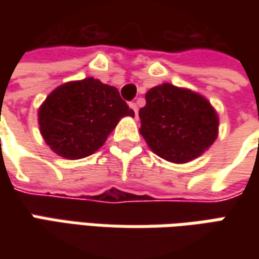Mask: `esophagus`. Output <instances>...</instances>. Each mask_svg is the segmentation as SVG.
<instances>
[{
    "mask_svg": "<svg viewBox=\"0 0 259 259\" xmlns=\"http://www.w3.org/2000/svg\"><path fill=\"white\" fill-rule=\"evenodd\" d=\"M130 108H131V109L134 111L135 115L138 114V106H137V104H135V102H130Z\"/></svg>",
    "mask_w": 259,
    "mask_h": 259,
    "instance_id": "obj_1",
    "label": "esophagus"
}]
</instances>
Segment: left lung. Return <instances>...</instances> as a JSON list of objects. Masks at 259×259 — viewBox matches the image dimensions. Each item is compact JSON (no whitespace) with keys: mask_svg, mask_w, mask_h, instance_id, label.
<instances>
[{"mask_svg":"<svg viewBox=\"0 0 259 259\" xmlns=\"http://www.w3.org/2000/svg\"><path fill=\"white\" fill-rule=\"evenodd\" d=\"M145 101L140 109V133L161 158L183 164L203 154L214 143L219 118L202 95L163 83L151 88Z\"/></svg>","mask_w":259,"mask_h":259,"instance_id":"left-lung-1","label":"left lung"}]
</instances>
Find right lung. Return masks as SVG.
Segmentation results:
<instances>
[{"mask_svg": "<svg viewBox=\"0 0 259 259\" xmlns=\"http://www.w3.org/2000/svg\"><path fill=\"white\" fill-rule=\"evenodd\" d=\"M124 116H134V111L118 89L94 77L60 85L38 108L46 144L67 160L98 151Z\"/></svg>", "mask_w": 259, "mask_h": 259, "instance_id": "obj_1", "label": "right lung"}]
</instances>
